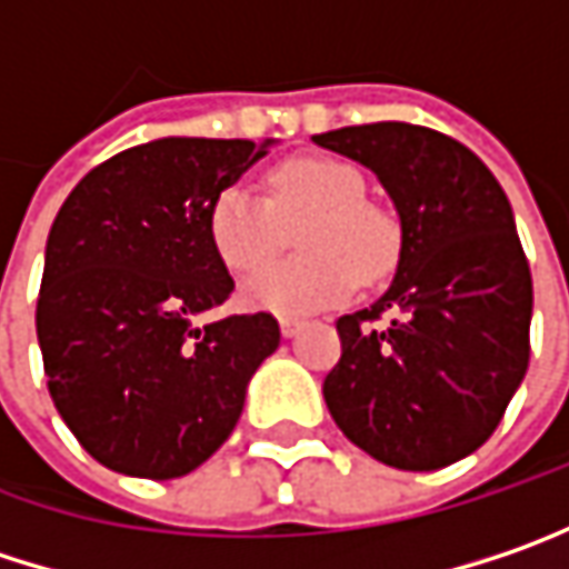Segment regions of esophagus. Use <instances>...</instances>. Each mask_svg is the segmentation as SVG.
<instances>
[{"mask_svg": "<svg viewBox=\"0 0 569 569\" xmlns=\"http://www.w3.org/2000/svg\"><path fill=\"white\" fill-rule=\"evenodd\" d=\"M302 325H306L302 318H289V316L280 318V331H283L286 338H292V335H299V331H302Z\"/></svg>", "mask_w": 569, "mask_h": 569, "instance_id": "1", "label": "esophagus"}]
</instances>
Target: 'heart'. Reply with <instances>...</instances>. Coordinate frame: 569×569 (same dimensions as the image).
I'll use <instances>...</instances> for the list:
<instances>
[{
    "instance_id": "1",
    "label": "heart",
    "mask_w": 569,
    "mask_h": 569,
    "mask_svg": "<svg viewBox=\"0 0 569 569\" xmlns=\"http://www.w3.org/2000/svg\"><path fill=\"white\" fill-rule=\"evenodd\" d=\"M363 173L331 157H292L267 173V199L251 186H224L209 206V241L231 273H256L288 240L307 253L244 283L251 309L299 316L338 306L357 283H377L396 267L399 228L367 202Z\"/></svg>"
}]
</instances>
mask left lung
Returning a JSON list of instances; mask_svg holds the SVG:
<instances>
[{"label":"left lung","instance_id":"left-lung-1","mask_svg":"<svg viewBox=\"0 0 569 569\" xmlns=\"http://www.w3.org/2000/svg\"><path fill=\"white\" fill-rule=\"evenodd\" d=\"M312 141L370 167L402 224L383 299L338 318L328 412L380 463L441 470L486 445L528 370L531 270L512 206L477 153L421 124L373 121ZM386 311L393 321L373 329Z\"/></svg>","mask_w":569,"mask_h":569}]
</instances>
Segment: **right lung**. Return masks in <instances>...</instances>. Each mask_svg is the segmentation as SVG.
Returning a JSON list of instances; mask_svg holds the SVG:
<instances>
[{
  "instance_id": "obj_1",
  "label": "right lung",
  "mask_w": 569,
  "mask_h": 569,
  "mask_svg": "<svg viewBox=\"0 0 569 569\" xmlns=\"http://www.w3.org/2000/svg\"><path fill=\"white\" fill-rule=\"evenodd\" d=\"M263 148L138 144L92 167L53 218L34 312L44 377L67 428L116 473L173 480L206 463L280 348L270 312L196 325L234 289L209 206Z\"/></svg>"
}]
</instances>
